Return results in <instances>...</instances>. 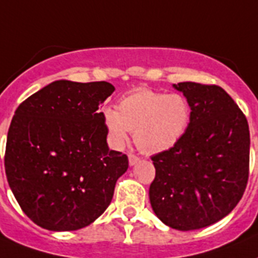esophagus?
Wrapping results in <instances>:
<instances>
[{
  "instance_id": "obj_1",
  "label": "esophagus",
  "mask_w": 258,
  "mask_h": 258,
  "mask_svg": "<svg viewBox=\"0 0 258 258\" xmlns=\"http://www.w3.org/2000/svg\"><path fill=\"white\" fill-rule=\"evenodd\" d=\"M139 161H140V159H139V157H138V156L133 155V153H130V155H128V164H130V166L136 165V164H138V162H139Z\"/></svg>"
}]
</instances>
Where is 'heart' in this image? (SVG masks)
Returning <instances> with one entry per match:
<instances>
[{
	"mask_svg": "<svg viewBox=\"0 0 258 258\" xmlns=\"http://www.w3.org/2000/svg\"><path fill=\"white\" fill-rule=\"evenodd\" d=\"M190 114L189 102L181 94L139 88L119 101L118 111L106 109L103 119L115 146L127 143L130 131L140 151L155 155L173 148L182 139Z\"/></svg>",
	"mask_w": 258,
	"mask_h": 258,
	"instance_id": "b5f03b06",
	"label": "heart"
}]
</instances>
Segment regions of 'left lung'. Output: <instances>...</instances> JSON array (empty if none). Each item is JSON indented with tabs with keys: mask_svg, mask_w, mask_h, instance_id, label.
Segmentation results:
<instances>
[{
	"mask_svg": "<svg viewBox=\"0 0 258 258\" xmlns=\"http://www.w3.org/2000/svg\"><path fill=\"white\" fill-rule=\"evenodd\" d=\"M190 105L185 135L152 156L153 213L170 228L192 231L219 222L236 207L249 173V127L231 97L216 85L173 84Z\"/></svg>",
	"mask_w": 258,
	"mask_h": 258,
	"instance_id": "1",
	"label": "left lung"
}]
</instances>
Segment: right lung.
I'll return each instance as SVG.
<instances>
[{
	"label": "right lung",
	"instance_id": "right-lung-1",
	"mask_svg": "<svg viewBox=\"0 0 258 258\" xmlns=\"http://www.w3.org/2000/svg\"><path fill=\"white\" fill-rule=\"evenodd\" d=\"M115 88L106 81L57 80L23 101L9 127L8 182L23 213L48 231H76L105 213L128 168L110 151L99 106Z\"/></svg>",
	"mask_w": 258,
	"mask_h": 258
}]
</instances>
